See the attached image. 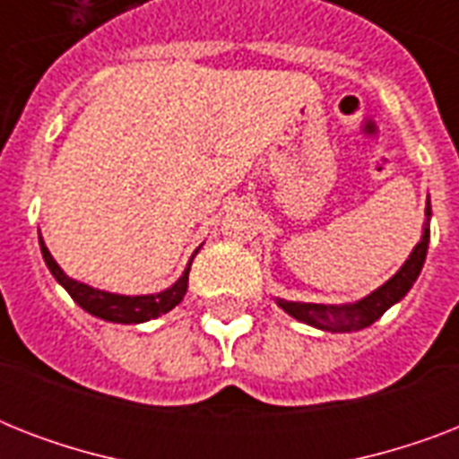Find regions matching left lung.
<instances>
[{
  "instance_id": "obj_1",
  "label": "left lung",
  "mask_w": 459,
  "mask_h": 459,
  "mask_svg": "<svg viewBox=\"0 0 459 459\" xmlns=\"http://www.w3.org/2000/svg\"><path fill=\"white\" fill-rule=\"evenodd\" d=\"M429 221H431V204L427 202V223H424V236L412 250L410 259L400 266V272L391 281H385L384 286L367 295L364 300L352 302V305H314V302H288L279 300V307H283L290 316H295L302 324H309L321 331L331 333H345V331H359V328L371 326L381 314L400 302L412 288V283L420 276L424 259L429 250Z\"/></svg>"
}]
</instances>
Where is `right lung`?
I'll use <instances>...</instances> for the list:
<instances>
[{"mask_svg":"<svg viewBox=\"0 0 459 459\" xmlns=\"http://www.w3.org/2000/svg\"><path fill=\"white\" fill-rule=\"evenodd\" d=\"M39 250H42V257H45V264L49 266V272L61 286L66 288L68 295L74 298L78 305L90 312L92 316H100L104 321H117V324H143V321L157 319L161 314H166L169 309L178 305L183 300V295L187 290V273H190V264L183 272L176 283L171 288H166L164 293L157 295H117V293H104V290H97V288H90L85 283H78V281L68 279L66 273L61 272V266L54 262V257L49 255V250L42 243L39 238ZM197 252V250H195Z\"/></svg>","mask_w":459,"mask_h":459,"instance_id":"add662e5","label":"right lung"}]
</instances>
